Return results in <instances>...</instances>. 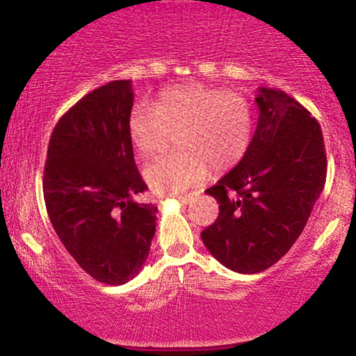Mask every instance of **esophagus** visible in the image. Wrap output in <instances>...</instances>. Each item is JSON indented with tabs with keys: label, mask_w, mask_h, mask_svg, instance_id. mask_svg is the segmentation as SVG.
Here are the masks:
<instances>
[{
	"label": "esophagus",
	"mask_w": 356,
	"mask_h": 356,
	"mask_svg": "<svg viewBox=\"0 0 356 356\" xmlns=\"http://www.w3.org/2000/svg\"><path fill=\"white\" fill-rule=\"evenodd\" d=\"M177 201L181 202V204H189L192 201V195L191 194L189 195H179Z\"/></svg>",
	"instance_id": "1"
}]
</instances>
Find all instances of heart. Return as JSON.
I'll return each mask as SVG.
<instances>
[{"label":"heart","mask_w":356,"mask_h":356,"mask_svg":"<svg viewBox=\"0 0 356 356\" xmlns=\"http://www.w3.org/2000/svg\"><path fill=\"white\" fill-rule=\"evenodd\" d=\"M254 115L243 93L192 83L165 90L155 108L137 104L130 110L129 136L138 154L152 157L174 144L181 150L145 167L149 187L159 195H179L216 172H227L246 157Z\"/></svg>","instance_id":"1"}]
</instances>
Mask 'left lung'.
I'll return each instance as SVG.
<instances>
[{
    "label": "left lung",
    "mask_w": 356,
    "mask_h": 356,
    "mask_svg": "<svg viewBox=\"0 0 356 356\" xmlns=\"http://www.w3.org/2000/svg\"><path fill=\"white\" fill-rule=\"evenodd\" d=\"M259 118L246 157L206 194L219 216L201 232L220 264L254 275L283 257L303 232L326 181L321 127L280 88H259Z\"/></svg>",
    "instance_id": "left-lung-1"
}]
</instances>
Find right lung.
<instances>
[{
	"label": "right lung",
	"instance_id": "right-lung-1",
	"mask_svg": "<svg viewBox=\"0 0 356 356\" xmlns=\"http://www.w3.org/2000/svg\"><path fill=\"white\" fill-rule=\"evenodd\" d=\"M130 80L87 93L60 118L48 144L43 195L65 249L93 280L124 284L144 266L155 234L147 184L134 161Z\"/></svg>",
	"mask_w": 356,
	"mask_h": 356
}]
</instances>
